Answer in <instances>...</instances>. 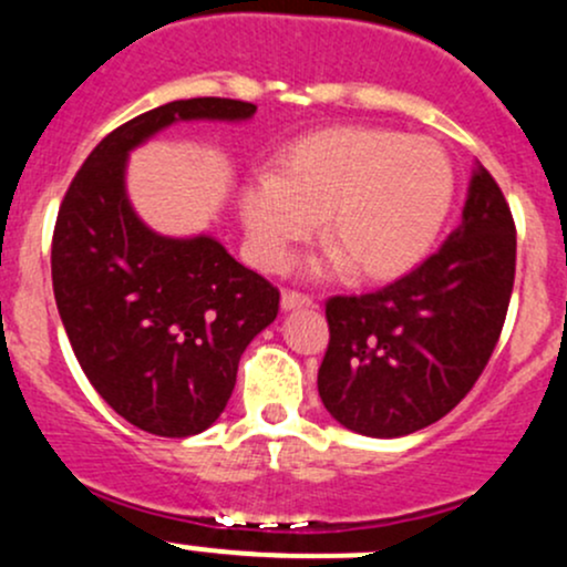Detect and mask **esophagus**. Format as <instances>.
Here are the masks:
<instances>
[{"instance_id": "esophagus-1", "label": "esophagus", "mask_w": 567, "mask_h": 567, "mask_svg": "<svg viewBox=\"0 0 567 567\" xmlns=\"http://www.w3.org/2000/svg\"><path fill=\"white\" fill-rule=\"evenodd\" d=\"M301 307H312V296L301 293V290H285L282 309H301Z\"/></svg>"}]
</instances>
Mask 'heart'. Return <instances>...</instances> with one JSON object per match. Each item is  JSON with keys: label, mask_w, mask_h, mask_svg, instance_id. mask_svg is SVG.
I'll list each match as a JSON object with an SVG mask.
<instances>
[{"label": "heart", "mask_w": 567, "mask_h": 567, "mask_svg": "<svg viewBox=\"0 0 567 567\" xmlns=\"http://www.w3.org/2000/svg\"><path fill=\"white\" fill-rule=\"evenodd\" d=\"M452 196L455 169L433 140L341 126L293 142L282 172L247 177L239 209L260 269L282 271L326 215L331 264H350L360 279H393L431 250Z\"/></svg>", "instance_id": "1"}]
</instances>
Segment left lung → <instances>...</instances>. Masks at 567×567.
<instances>
[{
    "mask_svg": "<svg viewBox=\"0 0 567 567\" xmlns=\"http://www.w3.org/2000/svg\"><path fill=\"white\" fill-rule=\"evenodd\" d=\"M516 226L484 166L463 223L439 252L388 288L326 301L317 390L336 422L374 439L433 425L482 377L514 290Z\"/></svg>",
    "mask_w": 567,
    "mask_h": 567,
    "instance_id": "left-lung-1",
    "label": "left lung"
}]
</instances>
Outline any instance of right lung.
Returning a JSON list of instances; mask_svg holds the SVG:
<instances>
[{
    "instance_id": "right-lung-1",
    "label": "right lung",
    "mask_w": 567,
    "mask_h": 567,
    "mask_svg": "<svg viewBox=\"0 0 567 567\" xmlns=\"http://www.w3.org/2000/svg\"><path fill=\"white\" fill-rule=\"evenodd\" d=\"M258 110L198 96L161 104L93 147L53 228V293L96 393L140 431H207L234 393L247 344L279 312V290L213 236L166 239L134 215L123 172L132 147L174 121H245Z\"/></svg>"
}]
</instances>
